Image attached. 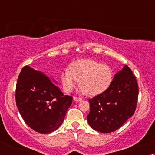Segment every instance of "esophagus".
<instances>
[{
    "instance_id": "1",
    "label": "esophagus",
    "mask_w": 155,
    "mask_h": 155,
    "mask_svg": "<svg viewBox=\"0 0 155 155\" xmlns=\"http://www.w3.org/2000/svg\"><path fill=\"white\" fill-rule=\"evenodd\" d=\"M73 99H74V101H76V102H79V101H82V98H78V97H74V98H73Z\"/></svg>"
}]
</instances>
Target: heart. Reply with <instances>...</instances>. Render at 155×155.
Returning a JSON list of instances; mask_svg holds the SVG:
<instances>
[{
  "label": "heart",
  "instance_id": "1",
  "mask_svg": "<svg viewBox=\"0 0 155 155\" xmlns=\"http://www.w3.org/2000/svg\"><path fill=\"white\" fill-rule=\"evenodd\" d=\"M112 78L109 66L92 59L77 60L61 74L63 88L66 92H70L79 81L81 91L88 96L104 92L111 85Z\"/></svg>",
  "mask_w": 155,
  "mask_h": 155
}]
</instances>
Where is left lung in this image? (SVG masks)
Segmentation results:
<instances>
[{
	"instance_id": "left-lung-1",
	"label": "left lung",
	"mask_w": 155,
	"mask_h": 155,
	"mask_svg": "<svg viewBox=\"0 0 155 155\" xmlns=\"http://www.w3.org/2000/svg\"><path fill=\"white\" fill-rule=\"evenodd\" d=\"M139 94L136 78L127 65L115 74L107 90L89 100V125L98 132L118 129L134 114Z\"/></svg>"
}]
</instances>
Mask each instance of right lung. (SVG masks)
Returning a JSON list of instances; mask_svg holds the SVG:
<instances>
[{"mask_svg":"<svg viewBox=\"0 0 155 155\" xmlns=\"http://www.w3.org/2000/svg\"><path fill=\"white\" fill-rule=\"evenodd\" d=\"M53 82L42 72L26 65L15 89L16 105L26 124L44 134L53 132L61 125L72 103V97L64 96Z\"/></svg>","mask_w":155,"mask_h":155,"instance_id":"right-lung-1","label":"right lung"}]
</instances>
